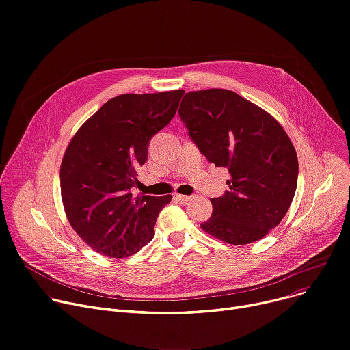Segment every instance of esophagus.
<instances>
[{"label": "esophagus", "mask_w": 350, "mask_h": 350, "mask_svg": "<svg viewBox=\"0 0 350 350\" xmlns=\"http://www.w3.org/2000/svg\"><path fill=\"white\" fill-rule=\"evenodd\" d=\"M193 198H194V197H191V196H181V194H176V200H177L180 204H183V205L188 204L189 201H193Z\"/></svg>", "instance_id": "1"}]
</instances>
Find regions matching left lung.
I'll return each instance as SVG.
<instances>
[{"label": "left lung", "instance_id": "1", "mask_svg": "<svg viewBox=\"0 0 350 350\" xmlns=\"http://www.w3.org/2000/svg\"><path fill=\"white\" fill-rule=\"evenodd\" d=\"M178 114L201 153L232 177L229 191L211 200L213 213L202 230L233 245L265 237L289 211L297 187V154L283 126L228 89L185 93Z\"/></svg>", "mask_w": 350, "mask_h": 350}]
</instances>
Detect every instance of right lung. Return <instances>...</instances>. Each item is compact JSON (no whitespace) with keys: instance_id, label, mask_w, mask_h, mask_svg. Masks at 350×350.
<instances>
[{"instance_id":"add662e5","label":"right lung","mask_w":350,"mask_h":350,"mask_svg":"<svg viewBox=\"0 0 350 350\" xmlns=\"http://www.w3.org/2000/svg\"><path fill=\"white\" fill-rule=\"evenodd\" d=\"M184 90L126 93L106 102L71 138L59 169L61 200L77 234L106 257L135 254L154 236L172 196L131 193L149 139L174 117Z\"/></svg>"}]
</instances>
